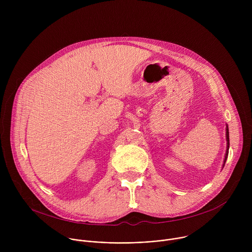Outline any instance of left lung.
I'll use <instances>...</instances> for the list:
<instances>
[{"mask_svg": "<svg viewBox=\"0 0 252 252\" xmlns=\"http://www.w3.org/2000/svg\"><path fill=\"white\" fill-rule=\"evenodd\" d=\"M226 132H225V136H226V152H225V157H224V160H223V165L227 159V156H228V150H229V131H228V126L226 125V128H225Z\"/></svg>", "mask_w": 252, "mask_h": 252, "instance_id": "left-lung-1", "label": "left lung"}]
</instances>
